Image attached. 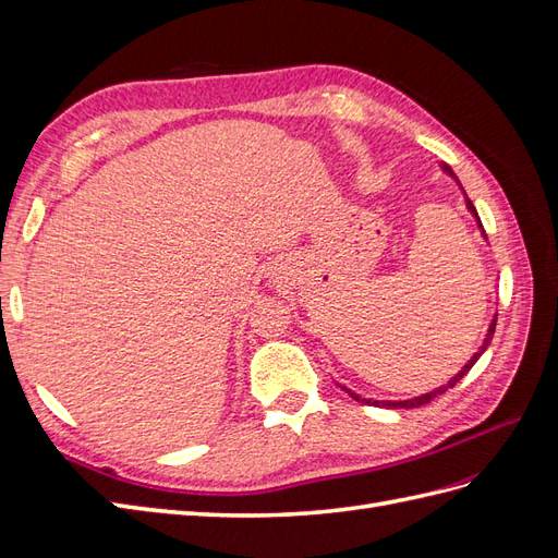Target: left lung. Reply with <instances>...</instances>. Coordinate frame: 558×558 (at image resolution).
<instances>
[{
	"instance_id": "obj_1",
	"label": "left lung",
	"mask_w": 558,
	"mask_h": 558,
	"mask_svg": "<svg viewBox=\"0 0 558 558\" xmlns=\"http://www.w3.org/2000/svg\"><path fill=\"white\" fill-rule=\"evenodd\" d=\"M442 170L456 181V183H459L461 185V181L459 179H456V174L451 172V167H447V165H442ZM461 191H463V185H461ZM463 195H465V191H463ZM465 207H468V211L472 214V216H475V221H477V228L482 230V234H484V226H482V221H480V216H477V209H475V205H472V202H470V197L465 195ZM484 240H486V234H484ZM498 316V314H496ZM496 316L492 318V326H488V330H486V337H484V342H482V347L475 351V356H472L465 365H463V369H461V373L459 375H453L447 384H442V386H437L435 388V391H428V393H421V396H416V398H410V400H369V398H361L359 393H353V391H349V388L347 386H342L344 388V391L353 398V400H359V402H365V404H375V408H391V410H412V408H421V404H428L433 398H437V396H442L445 391H449V388H453L456 384H459L468 373H470V367L472 365H475L477 361H480V356H482V353L486 351V347L488 344H492V337H494V332H496Z\"/></svg>"
}]
</instances>
